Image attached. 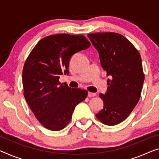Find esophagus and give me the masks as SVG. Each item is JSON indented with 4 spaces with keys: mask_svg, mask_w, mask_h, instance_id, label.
Returning <instances> with one entry per match:
<instances>
[{
    "mask_svg": "<svg viewBox=\"0 0 159 159\" xmlns=\"http://www.w3.org/2000/svg\"><path fill=\"white\" fill-rule=\"evenodd\" d=\"M96 96V93H91V92H89V93H88V96L90 97V98H91V97H94V96Z\"/></svg>",
    "mask_w": 159,
    "mask_h": 159,
    "instance_id": "34e87169",
    "label": "esophagus"
}]
</instances>
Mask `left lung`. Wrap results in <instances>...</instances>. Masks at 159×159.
Listing matches in <instances>:
<instances>
[{"instance_id": "1", "label": "left lung", "mask_w": 159, "mask_h": 159, "mask_svg": "<svg viewBox=\"0 0 159 159\" xmlns=\"http://www.w3.org/2000/svg\"><path fill=\"white\" fill-rule=\"evenodd\" d=\"M88 37L98 52L106 75L111 77L106 93L99 95L103 108L96 116L105 125H117L129 116L140 99L144 81L140 53L116 33H96Z\"/></svg>"}]
</instances>
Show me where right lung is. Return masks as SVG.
I'll return each mask as SVG.
<instances>
[{
  "label": "right lung",
  "instance_id": "1",
  "mask_svg": "<svg viewBox=\"0 0 159 159\" xmlns=\"http://www.w3.org/2000/svg\"><path fill=\"white\" fill-rule=\"evenodd\" d=\"M83 35L56 34L42 39L30 52L23 69L25 101L39 121L51 131H60L72 118L75 106L84 101L86 90L59 82L68 74L73 55L89 48Z\"/></svg>",
  "mask_w": 159,
  "mask_h": 159
}]
</instances>
